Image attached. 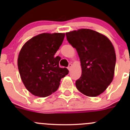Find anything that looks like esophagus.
Instances as JSON below:
<instances>
[{"mask_svg": "<svg viewBox=\"0 0 130 130\" xmlns=\"http://www.w3.org/2000/svg\"><path fill=\"white\" fill-rule=\"evenodd\" d=\"M72 67V65L71 63H69V67H68V69H69V71H70V70H71Z\"/></svg>", "mask_w": 130, "mask_h": 130, "instance_id": "34e87169", "label": "esophagus"}]
</instances>
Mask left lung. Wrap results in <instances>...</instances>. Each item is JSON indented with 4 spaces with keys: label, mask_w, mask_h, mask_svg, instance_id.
Masks as SVG:
<instances>
[{
    "label": "left lung",
    "mask_w": 130,
    "mask_h": 130,
    "mask_svg": "<svg viewBox=\"0 0 130 130\" xmlns=\"http://www.w3.org/2000/svg\"><path fill=\"white\" fill-rule=\"evenodd\" d=\"M66 36L77 50L82 67L76 87L87 96L100 95L113 79L116 65L113 45L104 35L89 29L70 31Z\"/></svg>",
    "instance_id": "left-lung-1"
}]
</instances>
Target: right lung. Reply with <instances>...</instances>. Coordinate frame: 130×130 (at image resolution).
Masks as SVG:
<instances>
[{
	"label": "right lung",
	"mask_w": 130,
	"mask_h": 130,
	"mask_svg": "<svg viewBox=\"0 0 130 130\" xmlns=\"http://www.w3.org/2000/svg\"><path fill=\"white\" fill-rule=\"evenodd\" d=\"M64 33H43L27 41L18 59L19 74L24 86L34 95L45 98L57 91L61 78L69 73L60 68L61 58L55 57L63 41Z\"/></svg>",
	"instance_id": "obj_1"
}]
</instances>
